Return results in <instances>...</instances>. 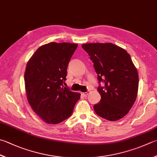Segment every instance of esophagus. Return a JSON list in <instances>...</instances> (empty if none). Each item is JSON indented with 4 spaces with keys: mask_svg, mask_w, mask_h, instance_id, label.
Here are the masks:
<instances>
[{
    "mask_svg": "<svg viewBox=\"0 0 157 157\" xmlns=\"http://www.w3.org/2000/svg\"><path fill=\"white\" fill-rule=\"evenodd\" d=\"M89 93H90V91H87V92H82V93H81V95L83 96H87L88 94H89Z\"/></svg>",
    "mask_w": 157,
    "mask_h": 157,
    "instance_id": "esophagus-1",
    "label": "esophagus"
}]
</instances>
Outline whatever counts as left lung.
<instances>
[{
	"instance_id": "left-lung-1",
	"label": "left lung",
	"mask_w": 157,
	"mask_h": 157,
	"mask_svg": "<svg viewBox=\"0 0 157 157\" xmlns=\"http://www.w3.org/2000/svg\"><path fill=\"white\" fill-rule=\"evenodd\" d=\"M94 63L100 85V101L94 106L98 115L109 121L125 116L137 98L139 76L131 56L124 49L112 43L82 44Z\"/></svg>"
}]
</instances>
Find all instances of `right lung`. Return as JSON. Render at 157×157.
Wrapping results in <instances>:
<instances>
[{"label": "right lung", "mask_w": 157, "mask_h": 157, "mask_svg": "<svg viewBox=\"0 0 157 157\" xmlns=\"http://www.w3.org/2000/svg\"><path fill=\"white\" fill-rule=\"evenodd\" d=\"M77 44L51 42L41 46L26 64V98L35 113L50 124L68 118L81 94L63 87L69 61Z\"/></svg>", "instance_id": "1"}]
</instances>
